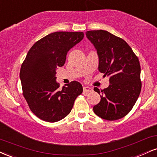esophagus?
<instances>
[{
	"instance_id": "obj_1",
	"label": "esophagus",
	"mask_w": 157,
	"mask_h": 157,
	"mask_svg": "<svg viewBox=\"0 0 157 157\" xmlns=\"http://www.w3.org/2000/svg\"><path fill=\"white\" fill-rule=\"evenodd\" d=\"M93 88L91 87H89V86H84L83 87V91H84V93H90V92H92L93 91Z\"/></svg>"
}]
</instances>
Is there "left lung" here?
<instances>
[{
	"label": "left lung",
	"instance_id": "8db88e82",
	"mask_svg": "<svg viewBox=\"0 0 157 157\" xmlns=\"http://www.w3.org/2000/svg\"><path fill=\"white\" fill-rule=\"evenodd\" d=\"M86 36L97 51L98 71L109 76V85L101 90V101L93 111L107 121L122 118L132 110L140 93L139 59L126 41L108 31H88ZM94 90L100 95L98 88Z\"/></svg>",
	"mask_w": 157,
	"mask_h": 157
}]
</instances>
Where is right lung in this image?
Masks as SVG:
<instances>
[{"mask_svg": "<svg viewBox=\"0 0 157 157\" xmlns=\"http://www.w3.org/2000/svg\"><path fill=\"white\" fill-rule=\"evenodd\" d=\"M83 38V32L51 33L35 42L22 64L23 95L31 112L42 121L54 123L63 119L82 93V85L75 81L60 89L56 74L57 68L65 63L68 51Z\"/></svg>", "mask_w": 157, "mask_h": 157, "instance_id": "add662e5", "label": "right lung"}]
</instances>
